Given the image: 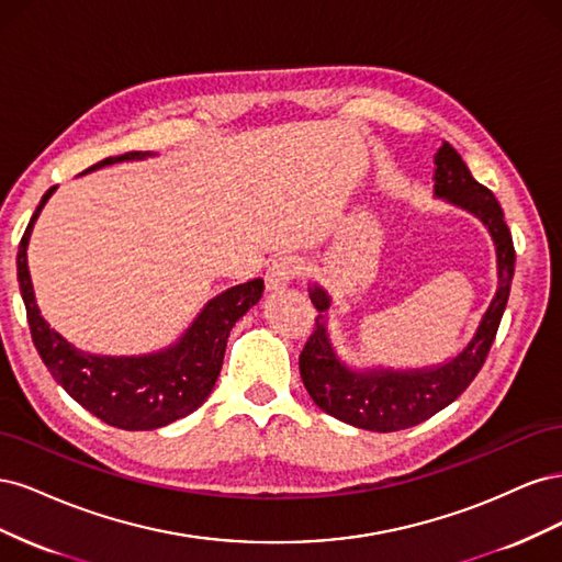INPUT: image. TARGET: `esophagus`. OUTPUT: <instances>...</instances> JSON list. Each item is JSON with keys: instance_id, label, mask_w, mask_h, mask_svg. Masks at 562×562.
Returning a JSON list of instances; mask_svg holds the SVG:
<instances>
[{"instance_id": "esophagus-1", "label": "esophagus", "mask_w": 562, "mask_h": 562, "mask_svg": "<svg viewBox=\"0 0 562 562\" xmlns=\"http://www.w3.org/2000/svg\"><path fill=\"white\" fill-rule=\"evenodd\" d=\"M302 271V260L295 258V255H283V258L271 262L267 269V291H279V288L291 285L293 279Z\"/></svg>"}]
</instances>
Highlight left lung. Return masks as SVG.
I'll return each mask as SVG.
<instances>
[{
  "label": "left lung",
  "instance_id": "8db88e82",
  "mask_svg": "<svg viewBox=\"0 0 562 562\" xmlns=\"http://www.w3.org/2000/svg\"><path fill=\"white\" fill-rule=\"evenodd\" d=\"M434 196L479 217L497 252V293L485 310L467 347L452 359L424 368H351L339 359L328 333L333 297L326 288L310 283V297L318 310L316 330L300 353V375L312 401L330 417L368 431H401L448 407L479 375L495 342L502 314L514 281L516 250L504 211L495 194L473 180L454 147L443 143L434 155Z\"/></svg>",
  "mask_w": 562,
  "mask_h": 562
}]
</instances>
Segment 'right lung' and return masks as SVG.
I'll return each instance as SVG.
<instances>
[{
	"label": "right lung",
	"instance_id": "1",
	"mask_svg": "<svg viewBox=\"0 0 562 562\" xmlns=\"http://www.w3.org/2000/svg\"><path fill=\"white\" fill-rule=\"evenodd\" d=\"M155 157L151 151H126L122 157H108L83 173L122 161H140ZM81 173V176H83ZM56 187L42 196L35 215L19 246V283L27 310V323L44 366L54 380L91 415L110 427L126 431H149L166 427L180 417L194 413L209 398L223 368L227 337L250 307L260 302L265 281L252 279L215 295L203 304L178 342L159 351L140 356H103L81 351L56 333L44 321L27 267V244L42 209Z\"/></svg>",
	"mask_w": 562,
	"mask_h": 562
}]
</instances>
